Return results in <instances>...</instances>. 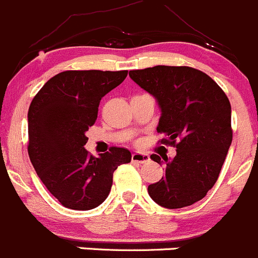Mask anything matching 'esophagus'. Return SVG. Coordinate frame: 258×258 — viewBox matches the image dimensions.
Listing matches in <instances>:
<instances>
[{"mask_svg":"<svg viewBox=\"0 0 258 258\" xmlns=\"http://www.w3.org/2000/svg\"><path fill=\"white\" fill-rule=\"evenodd\" d=\"M131 160L134 163H139V164H143V163L148 162L149 155L144 153H134L131 156Z\"/></svg>","mask_w":258,"mask_h":258,"instance_id":"esophagus-1","label":"esophagus"}]
</instances>
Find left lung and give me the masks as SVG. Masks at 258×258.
I'll return each mask as SVG.
<instances>
[{
    "label": "left lung",
    "instance_id": "1",
    "mask_svg": "<svg viewBox=\"0 0 258 258\" xmlns=\"http://www.w3.org/2000/svg\"><path fill=\"white\" fill-rule=\"evenodd\" d=\"M132 80L155 96L162 117L160 144L177 148L165 156V175L148 187L151 199L167 209L194 205L206 196L220 174L232 144V108L223 89L205 72L188 66H155L130 71ZM154 162L162 163L153 154Z\"/></svg>",
    "mask_w": 258,
    "mask_h": 258
}]
</instances>
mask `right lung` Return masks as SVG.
Masks as SVG:
<instances>
[{
    "instance_id": "1",
    "label": "right lung",
    "mask_w": 258,
    "mask_h": 258,
    "mask_svg": "<svg viewBox=\"0 0 258 258\" xmlns=\"http://www.w3.org/2000/svg\"><path fill=\"white\" fill-rule=\"evenodd\" d=\"M128 71L70 70L53 76L33 98L28 112V153L35 172L61 205L91 210L109 195L113 173L131 153L112 146L93 156L85 132L98 117L103 96Z\"/></svg>"
}]
</instances>
